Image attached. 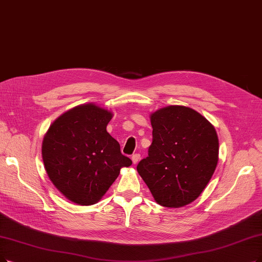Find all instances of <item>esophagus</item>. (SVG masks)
I'll list each match as a JSON object with an SVG mask.
<instances>
[{
    "mask_svg": "<svg viewBox=\"0 0 262 262\" xmlns=\"http://www.w3.org/2000/svg\"><path fill=\"white\" fill-rule=\"evenodd\" d=\"M140 158H141V155L140 154H134L133 156H132V162H133V164H137L139 161H140Z\"/></svg>",
    "mask_w": 262,
    "mask_h": 262,
    "instance_id": "34e87169",
    "label": "esophagus"
}]
</instances>
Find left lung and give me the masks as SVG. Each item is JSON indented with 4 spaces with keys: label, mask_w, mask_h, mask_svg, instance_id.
<instances>
[{
    "label": "left lung",
    "mask_w": 262,
    "mask_h": 262,
    "mask_svg": "<svg viewBox=\"0 0 262 262\" xmlns=\"http://www.w3.org/2000/svg\"><path fill=\"white\" fill-rule=\"evenodd\" d=\"M152 143L137 170L165 207L193 202L212 179L219 143L214 125L196 111L170 105L150 115Z\"/></svg>",
    "instance_id": "obj_1"
}]
</instances>
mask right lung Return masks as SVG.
<instances>
[{"label":"right lung","mask_w":262,"mask_h":262,"mask_svg":"<svg viewBox=\"0 0 262 262\" xmlns=\"http://www.w3.org/2000/svg\"><path fill=\"white\" fill-rule=\"evenodd\" d=\"M113 113L95 103L81 104L51 123L41 144V157L51 183L78 205L99 202L132 161L106 127Z\"/></svg>","instance_id":"add662e5"}]
</instances>
